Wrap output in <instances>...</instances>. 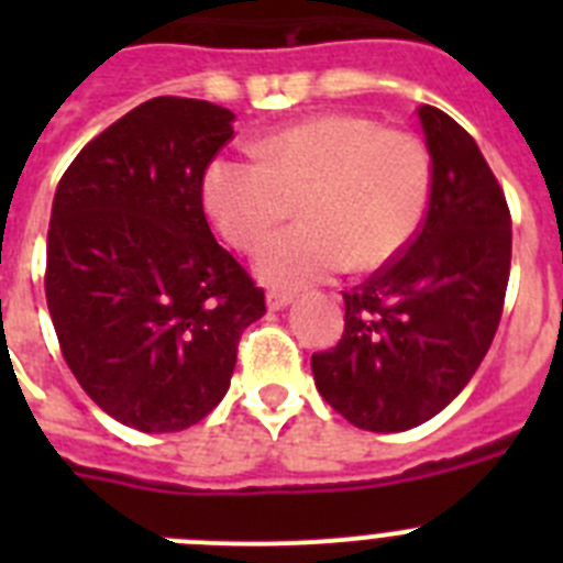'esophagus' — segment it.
<instances>
[{
    "mask_svg": "<svg viewBox=\"0 0 563 563\" xmlns=\"http://www.w3.org/2000/svg\"><path fill=\"white\" fill-rule=\"evenodd\" d=\"M292 292H287V290H271L267 292V307H271V310H282V307H287L292 301Z\"/></svg>",
    "mask_w": 563,
    "mask_h": 563,
    "instance_id": "1",
    "label": "esophagus"
}]
</instances>
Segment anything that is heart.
<instances>
[{
	"instance_id": "b5f03b06",
	"label": "heart",
	"mask_w": 563,
	"mask_h": 563,
	"mask_svg": "<svg viewBox=\"0 0 563 563\" xmlns=\"http://www.w3.org/2000/svg\"><path fill=\"white\" fill-rule=\"evenodd\" d=\"M256 161L217 157L202 200L228 245L253 253L298 206L301 225L258 256L276 287L346 271H380L420 231L431 202V157L417 134L363 114H321L262 137Z\"/></svg>"
}]
</instances>
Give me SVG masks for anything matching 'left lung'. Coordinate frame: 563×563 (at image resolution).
Instances as JSON below:
<instances>
[{"mask_svg":"<svg viewBox=\"0 0 563 563\" xmlns=\"http://www.w3.org/2000/svg\"><path fill=\"white\" fill-rule=\"evenodd\" d=\"M431 154V202L411 245L343 292V335L312 355L316 386L352 426L377 434L440 415L479 369L510 278V208L454 118L417 109Z\"/></svg>","mask_w":563,"mask_h":563,"instance_id":"1","label":"left lung"}]
</instances>
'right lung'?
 <instances>
[{
	"instance_id": "add662e5",
	"label": "right lung",
	"mask_w": 563,
	"mask_h": 563,
	"mask_svg": "<svg viewBox=\"0 0 563 563\" xmlns=\"http://www.w3.org/2000/svg\"><path fill=\"white\" fill-rule=\"evenodd\" d=\"M231 123L211 101L152 98L78 152L53 200L44 292L62 355L96 406L146 434L211 415L265 316L202 208Z\"/></svg>"
}]
</instances>
